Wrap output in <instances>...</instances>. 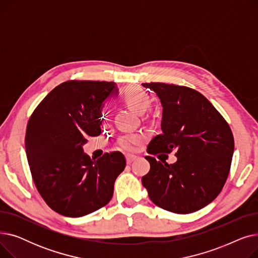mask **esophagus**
Instances as JSON below:
<instances>
[{
  "instance_id": "34e87169",
  "label": "esophagus",
  "mask_w": 258,
  "mask_h": 258,
  "mask_svg": "<svg viewBox=\"0 0 258 258\" xmlns=\"http://www.w3.org/2000/svg\"><path fill=\"white\" fill-rule=\"evenodd\" d=\"M136 159H137L136 156H126V163L131 164L132 162H134Z\"/></svg>"
}]
</instances>
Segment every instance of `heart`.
Instances as JSON below:
<instances>
[{
  "label": "heart",
  "mask_w": 258,
  "mask_h": 258,
  "mask_svg": "<svg viewBox=\"0 0 258 258\" xmlns=\"http://www.w3.org/2000/svg\"><path fill=\"white\" fill-rule=\"evenodd\" d=\"M122 100L132 110L139 114L145 113L152 104V98L147 92L138 87H127L122 93ZM142 137L137 134L122 135L118 138L117 145L122 151L133 152L139 143H141Z\"/></svg>",
  "instance_id": "1"
}]
</instances>
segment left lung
Here are the masks:
<instances>
[{
  "instance_id": "obj_1",
  "label": "left lung",
  "mask_w": 258,
  "mask_h": 258,
  "mask_svg": "<svg viewBox=\"0 0 258 258\" xmlns=\"http://www.w3.org/2000/svg\"><path fill=\"white\" fill-rule=\"evenodd\" d=\"M142 86L156 92L163 106L162 133L148 144L147 153L174 151L178 158L173 164L161 160L163 165L146 156L151 169L142 184L162 209L180 214L200 210L219 196L228 178L234 151L231 128L194 89L163 83Z\"/></svg>"
}]
</instances>
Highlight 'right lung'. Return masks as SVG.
I'll return each mask as SVG.
<instances>
[{
  "instance_id": "obj_1",
  "label": "right lung",
  "mask_w": 258,
  "mask_h": 258,
  "mask_svg": "<svg viewBox=\"0 0 258 258\" xmlns=\"http://www.w3.org/2000/svg\"><path fill=\"white\" fill-rule=\"evenodd\" d=\"M111 81L68 80L36 106L26 128L25 146L33 182L55 212L79 218L105 206L126 162L120 152L97 160L84 154L87 138L101 133L100 108Z\"/></svg>"
}]
</instances>
